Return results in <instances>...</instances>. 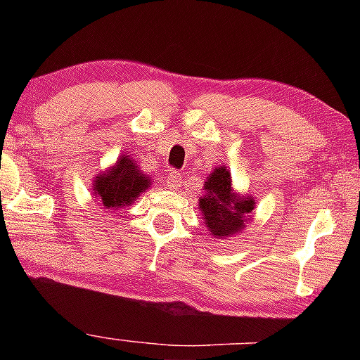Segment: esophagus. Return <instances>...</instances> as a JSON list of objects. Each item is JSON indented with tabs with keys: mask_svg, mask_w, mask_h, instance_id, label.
Here are the masks:
<instances>
[{
	"mask_svg": "<svg viewBox=\"0 0 360 360\" xmlns=\"http://www.w3.org/2000/svg\"><path fill=\"white\" fill-rule=\"evenodd\" d=\"M167 185H169V188H176V186L181 185V174L179 170L169 172V175H167Z\"/></svg>",
	"mask_w": 360,
	"mask_h": 360,
	"instance_id": "esophagus-1",
	"label": "esophagus"
}]
</instances>
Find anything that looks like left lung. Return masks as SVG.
Returning <instances> with one entry per match:
<instances>
[{
    "label": "left lung",
    "mask_w": 360,
    "mask_h": 360,
    "mask_svg": "<svg viewBox=\"0 0 360 360\" xmlns=\"http://www.w3.org/2000/svg\"><path fill=\"white\" fill-rule=\"evenodd\" d=\"M206 195L201 196L200 208L206 226L213 236H231L243 229L248 214L254 210L252 198H238L231 190V174L218 167L205 181Z\"/></svg>",
    "instance_id": "left-lung-1"
}]
</instances>
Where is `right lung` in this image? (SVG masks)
Masks as SVG:
<instances>
[{"label":"right lung","instance_id":"right-lung-1","mask_svg":"<svg viewBox=\"0 0 360 360\" xmlns=\"http://www.w3.org/2000/svg\"><path fill=\"white\" fill-rule=\"evenodd\" d=\"M93 186L95 196L105 208L117 210L131 205L141 191L149 188V176L142 174L129 155H122L112 169L96 176Z\"/></svg>","mask_w":360,"mask_h":360}]
</instances>
